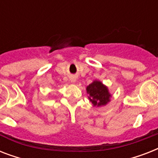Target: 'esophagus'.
Here are the masks:
<instances>
[{
	"mask_svg": "<svg viewBox=\"0 0 158 158\" xmlns=\"http://www.w3.org/2000/svg\"><path fill=\"white\" fill-rule=\"evenodd\" d=\"M70 81L73 82V83L76 81V79H75V77H71V78H70Z\"/></svg>",
	"mask_w": 158,
	"mask_h": 158,
	"instance_id": "1",
	"label": "esophagus"
}]
</instances>
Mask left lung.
<instances>
[{
  "label": "left lung",
  "instance_id": "left-lung-1",
  "mask_svg": "<svg viewBox=\"0 0 158 158\" xmlns=\"http://www.w3.org/2000/svg\"><path fill=\"white\" fill-rule=\"evenodd\" d=\"M87 93L89 98L94 106H102L110 102L111 95L109 93L107 87L101 81L94 80L89 86H87Z\"/></svg>",
  "mask_w": 158,
  "mask_h": 158
}]
</instances>
